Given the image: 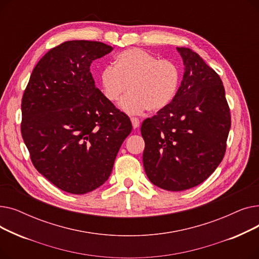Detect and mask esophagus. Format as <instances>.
Returning <instances> with one entry per match:
<instances>
[{"mask_svg": "<svg viewBox=\"0 0 259 259\" xmlns=\"http://www.w3.org/2000/svg\"><path fill=\"white\" fill-rule=\"evenodd\" d=\"M131 122H132V126H133L134 129L139 128L140 125H141V121L138 117H131Z\"/></svg>", "mask_w": 259, "mask_h": 259, "instance_id": "34e87169", "label": "esophagus"}]
</instances>
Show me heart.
<instances>
[{"label":"heart","mask_w":259,"mask_h":259,"mask_svg":"<svg viewBox=\"0 0 259 259\" xmlns=\"http://www.w3.org/2000/svg\"><path fill=\"white\" fill-rule=\"evenodd\" d=\"M104 97L111 103L118 101L129 114L145 110L157 112L174 99L180 83L179 68L169 60H158L154 54L132 48L120 52L113 66H107L100 75Z\"/></svg>","instance_id":"heart-1"}]
</instances>
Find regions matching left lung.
Listing matches in <instances>:
<instances>
[{"label":"left lung","instance_id":"obj_1","mask_svg":"<svg viewBox=\"0 0 259 259\" xmlns=\"http://www.w3.org/2000/svg\"><path fill=\"white\" fill-rule=\"evenodd\" d=\"M185 72L173 101L143 121V162L150 182L168 191L193 188L224 158L231 115L223 81L198 54L176 48Z\"/></svg>","mask_w":259,"mask_h":259}]
</instances>
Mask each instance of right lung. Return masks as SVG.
Masks as SVG:
<instances>
[{"label":"right lung","instance_id":"add662e5","mask_svg":"<svg viewBox=\"0 0 259 259\" xmlns=\"http://www.w3.org/2000/svg\"><path fill=\"white\" fill-rule=\"evenodd\" d=\"M67 40L38 61L22 99L21 131L35 169L65 192L85 194L111 174L130 118L95 87L91 63L112 51Z\"/></svg>","mask_w":259,"mask_h":259}]
</instances>
